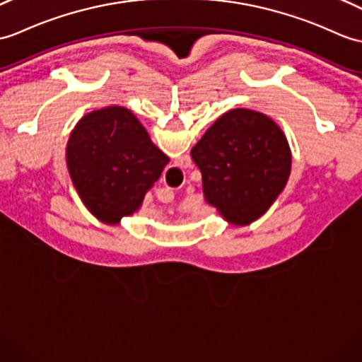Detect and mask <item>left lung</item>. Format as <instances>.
<instances>
[{"label": "left lung", "instance_id": "left-lung-1", "mask_svg": "<svg viewBox=\"0 0 362 362\" xmlns=\"http://www.w3.org/2000/svg\"><path fill=\"white\" fill-rule=\"evenodd\" d=\"M191 157L202 173L204 197L233 225L264 216L288 182L291 151L270 117L231 109L204 134Z\"/></svg>", "mask_w": 362, "mask_h": 362}]
</instances>
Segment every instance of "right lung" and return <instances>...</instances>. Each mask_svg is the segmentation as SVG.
I'll list each match as a JSON object with an SVG mask.
<instances>
[{
    "mask_svg": "<svg viewBox=\"0 0 362 362\" xmlns=\"http://www.w3.org/2000/svg\"><path fill=\"white\" fill-rule=\"evenodd\" d=\"M168 162L137 117L122 106L86 114L66 146L67 171L81 202L107 225L137 211Z\"/></svg>",
    "mask_w": 362,
    "mask_h": 362,
    "instance_id": "add662e5",
    "label": "right lung"
}]
</instances>
